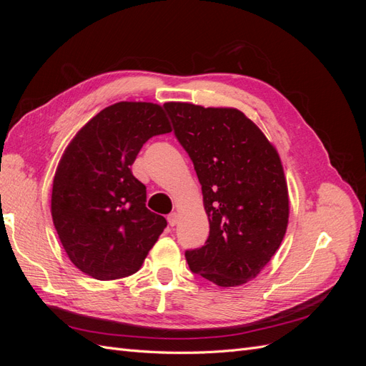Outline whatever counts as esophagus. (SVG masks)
Listing matches in <instances>:
<instances>
[{
	"label": "esophagus",
	"mask_w": 366,
	"mask_h": 366,
	"mask_svg": "<svg viewBox=\"0 0 366 366\" xmlns=\"http://www.w3.org/2000/svg\"><path fill=\"white\" fill-rule=\"evenodd\" d=\"M177 221H179V214H177V212H171V214L168 215V223H169V226H175Z\"/></svg>",
	"instance_id": "34e87169"
}]
</instances>
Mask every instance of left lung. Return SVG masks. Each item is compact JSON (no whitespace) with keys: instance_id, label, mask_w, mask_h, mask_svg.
I'll list each match as a JSON object with an SVG mask.
<instances>
[{"instance_id":"1","label":"left lung","mask_w":366,"mask_h":366,"mask_svg":"<svg viewBox=\"0 0 366 366\" xmlns=\"http://www.w3.org/2000/svg\"><path fill=\"white\" fill-rule=\"evenodd\" d=\"M164 109L194 163L209 218L204 246L184 252L189 269L219 287L244 284L280 249L289 223L278 152L235 108L169 102Z\"/></svg>"}]
</instances>
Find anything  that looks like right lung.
<instances>
[{"label": "right lung", "instance_id": "1", "mask_svg": "<svg viewBox=\"0 0 366 366\" xmlns=\"http://www.w3.org/2000/svg\"><path fill=\"white\" fill-rule=\"evenodd\" d=\"M166 132L163 107L119 102L65 149L53 180V224L70 261L92 278L136 273L168 224L145 206L147 187L129 168L151 137Z\"/></svg>", "mask_w": 366, "mask_h": 366}]
</instances>
